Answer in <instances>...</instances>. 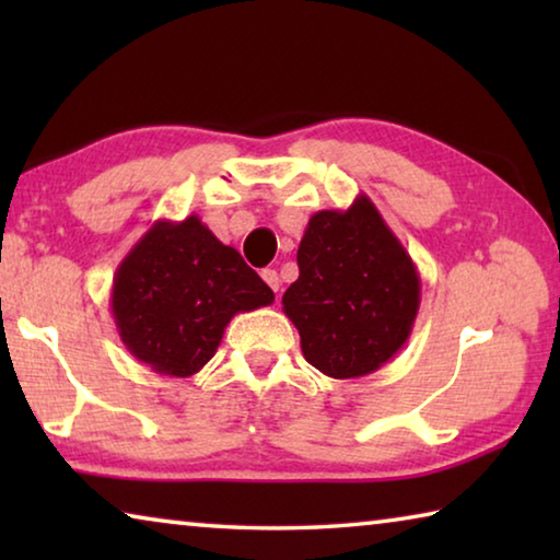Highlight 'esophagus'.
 Segmentation results:
<instances>
[{
  "mask_svg": "<svg viewBox=\"0 0 560 560\" xmlns=\"http://www.w3.org/2000/svg\"><path fill=\"white\" fill-rule=\"evenodd\" d=\"M261 279L269 283V289H271L273 293H279V289H281V279H279L277 269H264V271H261Z\"/></svg>",
  "mask_w": 560,
  "mask_h": 560,
  "instance_id": "esophagus-1",
  "label": "esophagus"
}]
</instances>
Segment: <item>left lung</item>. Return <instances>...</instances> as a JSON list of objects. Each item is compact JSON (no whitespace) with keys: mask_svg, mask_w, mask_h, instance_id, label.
<instances>
[{"mask_svg":"<svg viewBox=\"0 0 560 560\" xmlns=\"http://www.w3.org/2000/svg\"><path fill=\"white\" fill-rule=\"evenodd\" d=\"M296 259L283 314L320 373L336 381L371 375L407 343L420 311V273L371 197L311 217Z\"/></svg>","mask_w":560,"mask_h":560,"instance_id":"8db88e82","label":"left lung"}]
</instances>
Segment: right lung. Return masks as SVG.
<instances>
[{"label": "right lung", "mask_w": 560, "mask_h": 560, "mask_svg": "<svg viewBox=\"0 0 560 560\" xmlns=\"http://www.w3.org/2000/svg\"><path fill=\"white\" fill-rule=\"evenodd\" d=\"M273 291L197 214L158 220L113 273L110 314L122 346L150 371L189 377L210 363L224 328Z\"/></svg>", "instance_id": "1"}]
</instances>
